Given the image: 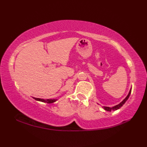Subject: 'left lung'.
<instances>
[{"instance_id": "8db88e82", "label": "left lung", "mask_w": 147, "mask_h": 147, "mask_svg": "<svg viewBox=\"0 0 147 147\" xmlns=\"http://www.w3.org/2000/svg\"><path fill=\"white\" fill-rule=\"evenodd\" d=\"M131 88L130 89V91H129V93L127 96H126V97L124 99V100L121 102V103H119L118 105H116L115 106L112 107V108H109V107H106V106H104V109H105V110L108 111H114V110H117V109H118L121 108V107L123 106V104L126 102V101L128 100V98H129V96H130V94L131 93Z\"/></svg>"}]
</instances>
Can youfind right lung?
Masks as SVG:
<instances>
[{"label": "right lung", "mask_w": 147, "mask_h": 147, "mask_svg": "<svg viewBox=\"0 0 147 147\" xmlns=\"http://www.w3.org/2000/svg\"><path fill=\"white\" fill-rule=\"evenodd\" d=\"M34 98L36 100L43 102H47V103H53L56 100H54V99H41L39 98H34Z\"/></svg>", "instance_id": "1"}]
</instances>
